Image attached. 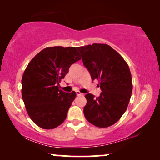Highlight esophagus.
Returning <instances> with one entry per match:
<instances>
[{
  "instance_id": "34e87169",
  "label": "esophagus",
  "mask_w": 160,
  "mask_h": 160,
  "mask_svg": "<svg viewBox=\"0 0 160 160\" xmlns=\"http://www.w3.org/2000/svg\"><path fill=\"white\" fill-rule=\"evenodd\" d=\"M76 94H77V95H78V96H79V95H83L82 92H80L79 91V90H77V91H76Z\"/></svg>"
}]
</instances>
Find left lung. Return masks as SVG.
<instances>
[{
	"label": "left lung",
	"instance_id": "left-lung-1",
	"mask_svg": "<svg viewBox=\"0 0 160 160\" xmlns=\"http://www.w3.org/2000/svg\"><path fill=\"white\" fill-rule=\"evenodd\" d=\"M78 49L92 80L99 81L102 90L98 98L90 93L85 95V117L97 127H108L121 118L129 103L133 88L129 68L108 44H92Z\"/></svg>",
	"mask_w": 160,
	"mask_h": 160
}]
</instances>
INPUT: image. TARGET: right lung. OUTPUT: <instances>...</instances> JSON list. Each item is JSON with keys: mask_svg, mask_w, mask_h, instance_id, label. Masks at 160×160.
Here are the masks:
<instances>
[{"mask_svg": "<svg viewBox=\"0 0 160 160\" xmlns=\"http://www.w3.org/2000/svg\"><path fill=\"white\" fill-rule=\"evenodd\" d=\"M78 47H47L33 58L23 72L21 93L31 119L44 129H52L65 120L76 96L59 89L73 63L80 60Z\"/></svg>", "mask_w": 160, "mask_h": 160, "instance_id": "add662e5", "label": "right lung"}]
</instances>
